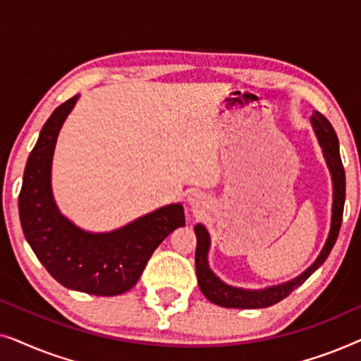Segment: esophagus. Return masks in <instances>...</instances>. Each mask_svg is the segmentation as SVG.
<instances>
[{
    "mask_svg": "<svg viewBox=\"0 0 361 361\" xmlns=\"http://www.w3.org/2000/svg\"><path fill=\"white\" fill-rule=\"evenodd\" d=\"M187 202L194 210H202L205 207V197L200 192H192V194L187 197Z\"/></svg>",
    "mask_w": 361,
    "mask_h": 361,
    "instance_id": "esophagus-1",
    "label": "esophagus"
}]
</instances>
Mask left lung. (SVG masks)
<instances>
[{
	"label": "left lung",
	"mask_w": 361,
	"mask_h": 361,
	"mask_svg": "<svg viewBox=\"0 0 361 361\" xmlns=\"http://www.w3.org/2000/svg\"><path fill=\"white\" fill-rule=\"evenodd\" d=\"M314 133L317 136L319 145L322 147L324 159L327 162V167L332 176V187H334V197H332V220H330V230L329 236L325 240L324 248L312 264L309 266L304 273H300L298 278L286 281V283L268 286L264 289H243L235 288L221 281L214 271L210 269L209 264V250H210V235L207 231L205 225L197 224L195 225V236H197V250H195V271H197V281H199V288L202 294L205 295L210 302L221 307L228 309H264L269 305L278 304L279 300L288 298L295 288L305 283V279L319 269L327 259V256L332 251L335 241H337L340 225H342V215H343V204H345V171L342 159H340L338 151V137L337 133L330 125L327 118L315 111L312 118Z\"/></svg>",
	"instance_id": "left-lung-1"
}]
</instances>
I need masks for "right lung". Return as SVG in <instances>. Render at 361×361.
<instances>
[{
    "mask_svg": "<svg viewBox=\"0 0 361 361\" xmlns=\"http://www.w3.org/2000/svg\"><path fill=\"white\" fill-rule=\"evenodd\" d=\"M77 100L78 95L57 106L42 126L24 169L19 219L27 243L54 279L80 293L118 295L137 283L166 236L185 225L184 207H161L105 233L83 230L62 215L52 194V157Z\"/></svg>",
    "mask_w": 361,
    "mask_h": 361,
    "instance_id": "add662e5",
    "label": "right lung"
}]
</instances>
